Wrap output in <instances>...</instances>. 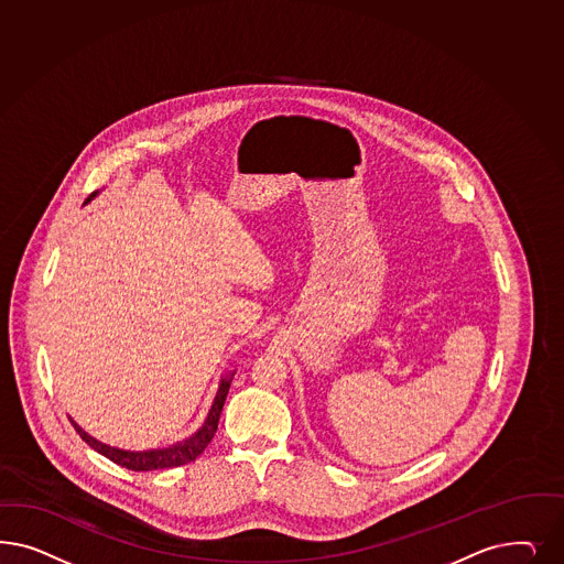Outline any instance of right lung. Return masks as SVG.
Instances as JSON below:
<instances>
[{
	"instance_id": "obj_1",
	"label": "right lung",
	"mask_w": 564,
	"mask_h": 564,
	"mask_svg": "<svg viewBox=\"0 0 564 564\" xmlns=\"http://www.w3.org/2000/svg\"><path fill=\"white\" fill-rule=\"evenodd\" d=\"M95 197V193L89 195L91 200ZM85 200V203H87ZM230 383H232V376H226L221 383H219L218 394L214 400V406L209 411V415L205 419L203 427L195 436L178 442L170 448H162V451H147V453H128V451H118V448H111L108 444H101L97 442L95 437L89 436L83 427H78L73 421L74 430L76 434L83 437L91 448H95L99 455L106 456L109 460H113L116 465L120 467H127L130 471H153V469H170V467H181L186 465L191 460H195L197 456L207 448V444L212 442V437L216 436V430H218L219 415H221V409H224V402L228 397V390H230Z\"/></svg>"
}]
</instances>
